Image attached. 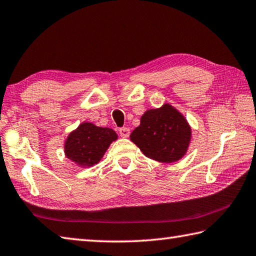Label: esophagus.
Instances as JSON below:
<instances>
[{"label": "esophagus", "mask_w": 256, "mask_h": 256, "mask_svg": "<svg viewBox=\"0 0 256 256\" xmlns=\"http://www.w3.org/2000/svg\"><path fill=\"white\" fill-rule=\"evenodd\" d=\"M120 134L122 138H128L130 136V128H120Z\"/></svg>", "instance_id": "obj_1"}]
</instances>
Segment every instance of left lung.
<instances>
[{
	"mask_svg": "<svg viewBox=\"0 0 256 256\" xmlns=\"http://www.w3.org/2000/svg\"><path fill=\"white\" fill-rule=\"evenodd\" d=\"M130 138L146 156L172 164L187 153L192 128L178 110L166 103L144 112L140 125L133 130Z\"/></svg>",
	"mask_w": 256,
	"mask_h": 256,
	"instance_id": "1",
	"label": "left lung"
}]
</instances>
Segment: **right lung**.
Listing matches in <instances>:
<instances>
[{"instance_id":"obj_1","label":"right lung","mask_w":256,"mask_h":256,"mask_svg":"<svg viewBox=\"0 0 256 256\" xmlns=\"http://www.w3.org/2000/svg\"><path fill=\"white\" fill-rule=\"evenodd\" d=\"M118 134L110 128L96 126L90 122L80 124L64 141V156L82 168L98 164Z\"/></svg>"}]
</instances>
